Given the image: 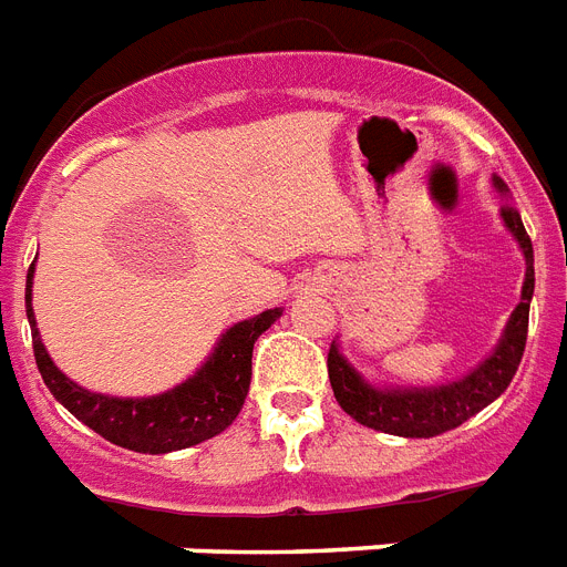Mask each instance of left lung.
<instances>
[{"label": "left lung", "mask_w": 567, "mask_h": 567, "mask_svg": "<svg viewBox=\"0 0 567 567\" xmlns=\"http://www.w3.org/2000/svg\"><path fill=\"white\" fill-rule=\"evenodd\" d=\"M493 188L507 199L502 205V223L518 249L525 255V287H522V301L509 312V321L504 327L502 339L493 348V353L472 368L466 377L446 382V385H373L362 373L341 357L339 339L330 344L327 357V373L330 385L339 400V405L348 411L357 423L377 429V432L396 434V437H437L443 432H452L478 411L507 391L518 371V362L525 357L527 341V318H530L533 287H536V272H533V243L525 231L522 214L509 205V188L502 176H493Z\"/></svg>", "instance_id": "1"}]
</instances>
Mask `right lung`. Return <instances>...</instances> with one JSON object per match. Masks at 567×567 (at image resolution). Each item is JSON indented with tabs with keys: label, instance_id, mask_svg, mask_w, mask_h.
<instances>
[{
	"label": "right lung",
	"instance_id": "add662e5",
	"mask_svg": "<svg viewBox=\"0 0 567 567\" xmlns=\"http://www.w3.org/2000/svg\"><path fill=\"white\" fill-rule=\"evenodd\" d=\"M34 264L28 269L25 280V316L31 324V339H34L37 368L54 400L72 411L83 425L115 446L144 452V455H167V452H179V449L217 437L237 420L249 394L255 341L284 316L280 307L228 327L226 333L219 336L217 348L196 368L194 377L165 394L110 396L78 385L51 362L37 330L34 307H31Z\"/></svg>",
	"mask_w": 567,
	"mask_h": 567
}]
</instances>
